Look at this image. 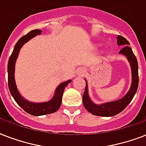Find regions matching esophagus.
Here are the masks:
<instances>
[{"label":"esophagus","mask_w":146,"mask_h":146,"mask_svg":"<svg viewBox=\"0 0 146 146\" xmlns=\"http://www.w3.org/2000/svg\"><path fill=\"white\" fill-rule=\"evenodd\" d=\"M84 72H85L84 69H80V70H79V72H78V74H80V75H83Z\"/></svg>","instance_id":"obj_1"}]
</instances>
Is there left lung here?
Returning <instances> with one entry per match:
<instances>
[{"label":"left lung","instance_id":"8db88e82","mask_svg":"<svg viewBox=\"0 0 146 146\" xmlns=\"http://www.w3.org/2000/svg\"><path fill=\"white\" fill-rule=\"evenodd\" d=\"M117 44L123 45L119 53L125 55L127 57L130 62L131 69H132V85L130 90L127 93V95L122 99L115 102H107L102 105L94 104L91 100H90L88 93H87V86L86 82L84 93L83 94V103L85 108L92 115L97 116H103V117H110L119 114L124 108L130 104L132 101L133 98L136 94L139 85V73H138V62L136 59V56L134 55L132 49L129 46V41L121 35L117 37Z\"/></svg>","mask_w":146,"mask_h":146}]
</instances>
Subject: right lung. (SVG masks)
Listing matches in <instances>:
<instances>
[{
  "label": "right lung",
  "instance_id": "right-lung-1",
  "mask_svg": "<svg viewBox=\"0 0 146 146\" xmlns=\"http://www.w3.org/2000/svg\"><path fill=\"white\" fill-rule=\"evenodd\" d=\"M41 33V31L39 29H35L29 31V33L23 36L17 41L12 54L10 55L8 61L7 72H8V87L9 90L13 96V97L16 102V103L23 108V110L31 115L35 116H40V115H48L51 113L56 112L59 108L62 103V99L63 95L64 90L66 87L69 84L72 80H67L66 82L62 83L59 87L56 90V93L53 98L50 101L43 103H32L23 99L19 93L18 90L16 88L15 79H14V71H15V62L19 55V52L23 45L27 41H29L31 38H34L37 35Z\"/></svg>",
  "mask_w": 146,
  "mask_h": 146
}]
</instances>
